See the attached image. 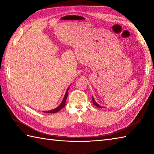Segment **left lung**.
Listing matches in <instances>:
<instances>
[{"label":"left lung","instance_id":"left-lung-1","mask_svg":"<svg viewBox=\"0 0 154 154\" xmlns=\"http://www.w3.org/2000/svg\"><path fill=\"white\" fill-rule=\"evenodd\" d=\"M92 99H93V104H94V106H96L97 107H99V108H103V106H101L100 105H99V104H98L95 102V100H94V98H93V97L92 98Z\"/></svg>","mask_w":154,"mask_h":154}]
</instances>
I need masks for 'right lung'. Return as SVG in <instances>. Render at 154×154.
Listing matches in <instances>:
<instances>
[{
  "mask_svg": "<svg viewBox=\"0 0 154 154\" xmlns=\"http://www.w3.org/2000/svg\"><path fill=\"white\" fill-rule=\"evenodd\" d=\"M69 89V87L68 88L67 92H66V93H65V97L63 98V101H62L60 106H57L56 109H53V110H51L50 111H44V112H45V113H55V112H58V111H60L61 109H63V108L65 106V101H66V99H67V95H68V92H67V91H68Z\"/></svg>",
  "mask_w": 154,
  "mask_h": 154,
  "instance_id": "right-lung-1",
  "label": "right lung"
}]
</instances>
